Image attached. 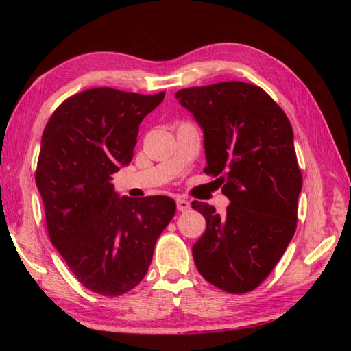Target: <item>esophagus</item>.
<instances>
[{
    "mask_svg": "<svg viewBox=\"0 0 351 351\" xmlns=\"http://www.w3.org/2000/svg\"><path fill=\"white\" fill-rule=\"evenodd\" d=\"M176 207L180 212H187L190 209V203L187 199H182V198H178L176 199Z\"/></svg>",
    "mask_w": 351,
    "mask_h": 351,
    "instance_id": "esophagus-1",
    "label": "esophagus"
}]
</instances>
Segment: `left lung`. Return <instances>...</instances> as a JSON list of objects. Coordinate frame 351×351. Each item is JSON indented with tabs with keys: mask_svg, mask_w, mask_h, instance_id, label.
<instances>
[{
	"mask_svg": "<svg viewBox=\"0 0 351 351\" xmlns=\"http://www.w3.org/2000/svg\"><path fill=\"white\" fill-rule=\"evenodd\" d=\"M175 97L203 130L207 175L218 178L230 204L193 201L206 232L192 247L207 282L232 294L269 276L295 232L302 173L287 114L261 88L221 82L184 88Z\"/></svg>",
	"mask_w": 351,
	"mask_h": 351,
	"instance_id": "1",
	"label": "left lung"
}]
</instances>
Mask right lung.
<instances>
[{
	"mask_svg": "<svg viewBox=\"0 0 351 351\" xmlns=\"http://www.w3.org/2000/svg\"><path fill=\"white\" fill-rule=\"evenodd\" d=\"M93 88L58 106L41 136L35 182L51 241L93 293L122 295L145 277L175 215L169 197H119L112 175L133 159L139 125L164 100Z\"/></svg>",
	"mask_w": 351,
	"mask_h": 351,
	"instance_id": "right-lung-1",
	"label": "right lung"
}]
</instances>
